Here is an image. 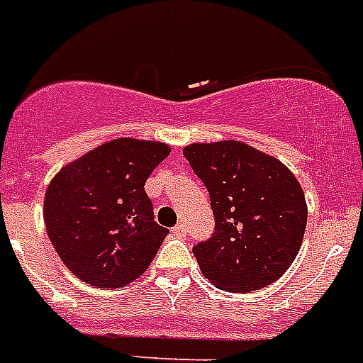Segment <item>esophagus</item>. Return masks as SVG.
<instances>
[{
	"instance_id": "esophagus-1",
	"label": "esophagus",
	"mask_w": 363,
	"mask_h": 363,
	"mask_svg": "<svg viewBox=\"0 0 363 363\" xmlns=\"http://www.w3.org/2000/svg\"><path fill=\"white\" fill-rule=\"evenodd\" d=\"M171 233H173L175 238H184V235H186V228L182 226V224H177L175 228H171Z\"/></svg>"
}]
</instances>
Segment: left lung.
Returning a JSON list of instances; mask_svg holds the SVG:
<instances>
[{
	"mask_svg": "<svg viewBox=\"0 0 363 363\" xmlns=\"http://www.w3.org/2000/svg\"><path fill=\"white\" fill-rule=\"evenodd\" d=\"M184 156L209 190L213 238L194 247L205 279L233 294L281 279L307 226L298 179L269 154L241 141L192 143Z\"/></svg>",
	"mask_w": 363,
	"mask_h": 363,
	"instance_id": "1",
	"label": "left lung"
}]
</instances>
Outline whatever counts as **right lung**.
Wrapping results in <instances>:
<instances>
[{
    "label": "right lung",
    "instance_id": "obj_1",
    "mask_svg": "<svg viewBox=\"0 0 363 363\" xmlns=\"http://www.w3.org/2000/svg\"><path fill=\"white\" fill-rule=\"evenodd\" d=\"M169 145L118 137L54 175L43 218L65 267L96 288H121L147 271L167 230L145 192Z\"/></svg>",
    "mask_w": 363,
    "mask_h": 363
}]
</instances>
